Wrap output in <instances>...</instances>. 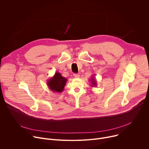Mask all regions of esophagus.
<instances>
[{
  "label": "esophagus",
  "mask_w": 149,
  "mask_h": 149,
  "mask_svg": "<svg viewBox=\"0 0 149 149\" xmlns=\"http://www.w3.org/2000/svg\"><path fill=\"white\" fill-rule=\"evenodd\" d=\"M74 77L76 78H78L80 77V75H79V74H75L74 75Z\"/></svg>",
  "instance_id": "34e87169"
}]
</instances>
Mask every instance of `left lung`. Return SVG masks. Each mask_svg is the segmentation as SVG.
Here are the masks:
<instances>
[{
  "instance_id": "left-lung-1",
  "label": "left lung",
  "mask_w": 149,
  "mask_h": 149,
  "mask_svg": "<svg viewBox=\"0 0 149 149\" xmlns=\"http://www.w3.org/2000/svg\"><path fill=\"white\" fill-rule=\"evenodd\" d=\"M90 81H91V85H92V86H91L92 87H96L97 86V81H96L95 77H91Z\"/></svg>"
}]
</instances>
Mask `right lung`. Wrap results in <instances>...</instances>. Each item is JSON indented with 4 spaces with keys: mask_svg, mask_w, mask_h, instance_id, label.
I'll list each match as a JSON object with an SVG mask.
<instances>
[{
    "mask_svg": "<svg viewBox=\"0 0 149 149\" xmlns=\"http://www.w3.org/2000/svg\"><path fill=\"white\" fill-rule=\"evenodd\" d=\"M67 79L56 72L55 75L47 81L48 88L54 93H62L64 89Z\"/></svg>",
    "mask_w": 149,
    "mask_h": 149,
    "instance_id": "right-lung-1",
    "label": "right lung"
}]
</instances>
